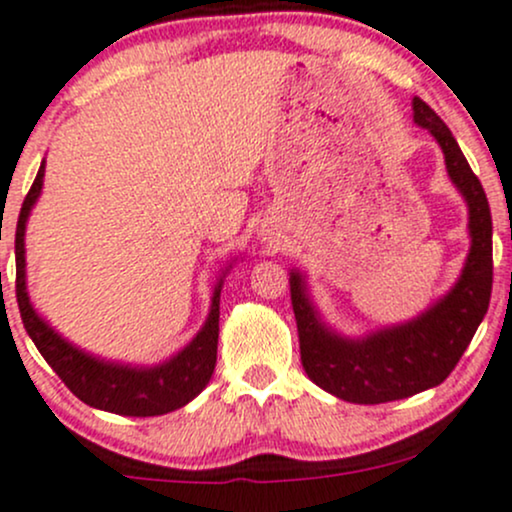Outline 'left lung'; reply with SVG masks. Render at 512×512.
Wrapping results in <instances>:
<instances>
[{"instance_id": "1", "label": "left lung", "mask_w": 512, "mask_h": 512, "mask_svg": "<svg viewBox=\"0 0 512 512\" xmlns=\"http://www.w3.org/2000/svg\"><path fill=\"white\" fill-rule=\"evenodd\" d=\"M413 121L440 143L449 179L469 206L471 247L457 284L418 318L352 340L320 320L299 272H291L289 279L308 379L342 401L364 406L398 401L442 384L462 359L491 301L493 223L484 187L445 121L420 97L413 99Z\"/></svg>"}]
</instances>
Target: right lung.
<instances>
[{
	"mask_svg": "<svg viewBox=\"0 0 512 512\" xmlns=\"http://www.w3.org/2000/svg\"><path fill=\"white\" fill-rule=\"evenodd\" d=\"M46 160L41 162L36 179L28 189L24 206H21L19 223H16V301H19L21 320L28 338L38 347L43 359L53 367V372L65 381V386L75 393L87 406L109 411L116 415H133V418H148L162 415L187 406L192 398L199 396L209 384L213 367H216L218 350V316H221V286L223 277L213 289L211 311L204 328L196 338L177 352L167 362L155 367H131V364L106 362L92 357L80 347L70 345L60 338L53 328L36 313L26 291V257H24V235L26 221L33 204L41 196Z\"/></svg>",
	"mask_w": 512,
	"mask_h": 512,
	"instance_id": "right-lung-1",
	"label": "right lung"
}]
</instances>
